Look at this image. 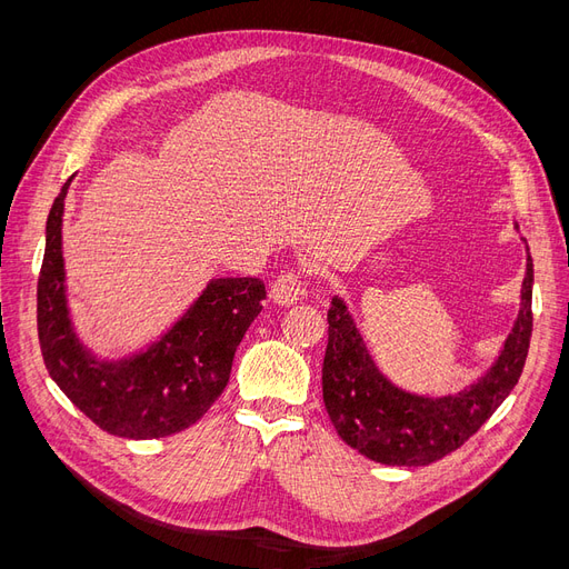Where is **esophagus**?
<instances>
[{
	"label": "esophagus",
	"mask_w": 569,
	"mask_h": 569,
	"mask_svg": "<svg viewBox=\"0 0 569 569\" xmlns=\"http://www.w3.org/2000/svg\"><path fill=\"white\" fill-rule=\"evenodd\" d=\"M272 300L279 307H290L295 302H300L302 297H307V283L305 277L297 272H286L272 283Z\"/></svg>",
	"instance_id": "34e87169"
}]
</instances>
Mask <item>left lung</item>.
Here are the masks:
<instances>
[{
  "label": "left lung",
  "instance_id": "left-lung-1",
  "mask_svg": "<svg viewBox=\"0 0 569 569\" xmlns=\"http://www.w3.org/2000/svg\"><path fill=\"white\" fill-rule=\"evenodd\" d=\"M515 228L519 230L517 223ZM530 305L532 258L528 253L521 309L498 360L459 395L422 397L401 390L376 367L352 313L337 295L327 311L330 339L322 362V401L341 440L385 466H429L459 450L521 378L532 335Z\"/></svg>",
  "mask_w": 569,
  "mask_h": 569
}]
</instances>
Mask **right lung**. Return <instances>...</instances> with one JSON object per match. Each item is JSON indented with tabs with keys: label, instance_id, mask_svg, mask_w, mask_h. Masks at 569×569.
Segmentation results:
<instances>
[{
	"label": "right lung",
	"instance_id": "right-lung-1",
	"mask_svg": "<svg viewBox=\"0 0 569 569\" xmlns=\"http://www.w3.org/2000/svg\"><path fill=\"white\" fill-rule=\"evenodd\" d=\"M71 179L50 207L37 288L46 369L73 406L110 436L152 440L184 431L226 390L234 350L262 311L264 283L212 279L159 341L122 360H101L76 335L67 305L62 217Z\"/></svg>",
	"mask_w": 569,
	"mask_h": 569
}]
</instances>
